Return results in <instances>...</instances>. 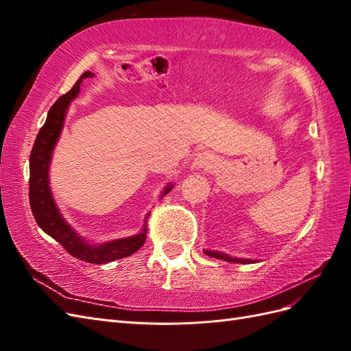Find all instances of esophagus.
<instances>
[{
  "label": "esophagus",
  "mask_w": 351,
  "mask_h": 351,
  "mask_svg": "<svg viewBox=\"0 0 351 351\" xmlns=\"http://www.w3.org/2000/svg\"><path fill=\"white\" fill-rule=\"evenodd\" d=\"M215 165H217L215 158L208 152L199 154L193 161V167L197 169H212V168H215Z\"/></svg>",
  "instance_id": "34e87169"
}]
</instances>
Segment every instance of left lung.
Returning a JSON list of instances; mask_svg holds the SVG:
<instances>
[{
    "label": "left lung",
    "mask_w": 351,
    "mask_h": 351,
    "mask_svg": "<svg viewBox=\"0 0 351 351\" xmlns=\"http://www.w3.org/2000/svg\"><path fill=\"white\" fill-rule=\"evenodd\" d=\"M205 254L210 258H215V259H222V261H227V262H232V263H253L254 261L252 259H240V258H231L226 253H221V252H214V250H204Z\"/></svg>",
    "instance_id": "obj_1"
}]
</instances>
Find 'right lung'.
Instances as JSON below:
<instances>
[{
    "mask_svg": "<svg viewBox=\"0 0 351 351\" xmlns=\"http://www.w3.org/2000/svg\"><path fill=\"white\" fill-rule=\"evenodd\" d=\"M88 77H93L92 71H84L80 79L74 83V86L66 95H62V97H60L56 101V104L52 105L48 112L45 124L40 127L34 145V149H32L29 158V200L35 221L48 236L57 240L71 256L89 263L101 265L112 262L115 259L130 256V254H133L143 246L147 234V215L145 226L139 234L119 240H111L102 244H89L67 224L64 218L61 217L56 200L52 197L48 180L52 151H54L56 143L62 130V124H64L69 105L77 97V93L80 90V83ZM173 187V184H168L161 193V197L171 192Z\"/></svg>",
    "mask_w": 351,
    "mask_h": 351,
    "instance_id": "right-lung-1",
    "label": "right lung"
}]
</instances>
